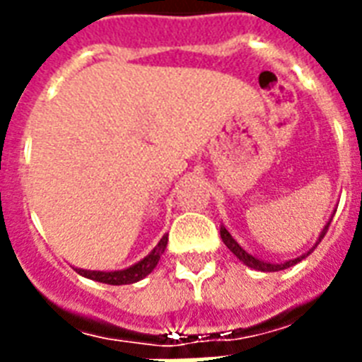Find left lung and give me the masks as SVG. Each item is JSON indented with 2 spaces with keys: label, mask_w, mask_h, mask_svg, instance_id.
<instances>
[{
  "label": "left lung",
  "mask_w": 362,
  "mask_h": 362,
  "mask_svg": "<svg viewBox=\"0 0 362 362\" xmlns=\"http://www.w3.org/2000/svg\"><path fill=\"white\" fill-rule=\"evenodd\" d=\"M329 226H331V220L327 221V226L323 227V231H321L320 238H317V242H315V246L320 244L321 238L325 237V233H327V229H329ZM220 235H221V240H223V244H226V246L229 247V250H231V252L235 253V255H237L238 259H240L242 263L246 264V267H250V269L261 270V272H278V270L289 269V267H293V264H297L298 261H303L304 257H308V253L312 252V250H314V247H315V246L312 247V250H310L308 253H303L300 257L289 259V261H286V263H278V264H276V263H269V261H261V259L253 257L252 253H247L246 250H244V247H242L240 244H238V242L231 237V233L227 231V229L223 226H221V229H220Z\"/></svg>",
  "instance_id": "left-lung-1"
}]
</instances>
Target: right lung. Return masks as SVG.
Here are the masks:
<instances>
[{"label":"right lung","mask_w":362,"mask_h":362,"mask_svg":"<svg viewBox=\"0 0 362 362\" xmlns=\"http://www.w3.org/2000/svg\"><path fill=\"white\" fill-rule=\"evenodd\" d=\"M167 242H169V235H163V238L158 242V246L153 247L152 252L148 253L144 259H141L139 263L131 264L129 269L112 270V272H103V270H84V269H75V270L81 276H84V278L101 281V284H109V286L135 284V281L146 278V276L156 269V264L159 263V259H161L165 247H167Z\"/></svg>","instance_id":"obj_1"}]
</instances>
